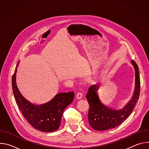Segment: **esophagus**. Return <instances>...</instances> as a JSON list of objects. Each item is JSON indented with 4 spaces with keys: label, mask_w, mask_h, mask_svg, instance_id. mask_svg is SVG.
Wrapping results in <instances>:
<instances>
[{
    "label": "esophagus",
    "mask_w": 149,
    "mask_h": 149,
    "mask_svg": "<svg viewBox=\"0 0 149 149\" xmlns=\"http://www.w3.org/2000/svg\"><path fill=\"white\" fill-rule=\"evenodd\" d=\"M82 97V94L81 93H78L77 94V95H76V97H77V99H78V100L81 99Z\"/></svg>",
    "instance_id": "obj_1"
}]
</instances>
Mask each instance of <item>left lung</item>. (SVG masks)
Returning a JSON list of instances; mask_svg holds the SVG:
<instances>
[{"label": "left lung", "mask_w": 149, "mask_h": 149, "mask_svg": "<svg viewBox=\"0 0 149 149\" xmlns=\"http://www.w3.org/2000/svg\"><path fill=\"white\" fill-rule=\"evenodd\" d=\"M131 62L135 71V88L131 100L122 109L111 108L101 102L97 93L100 84H93L89 88L86 95L90 105L88 118L89 124L93 129L105 131L114 129L121 124L132 113L139 100L140 81L137 63L133 60Z\"/></svg>", "instance_id": "8db88e82"}]
</instances>
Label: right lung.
<instances>
[{"instance_id": "1", "label": "right lung", "mask_w": 149, "mask_h": 149, "mask_svg": "<svg viewBox=\"0 0 149 149\" xmlns=\"http://www.w3.org/2000/svg\"><path fill=\"white\" fill-rule=\"evenodd\" d=\"M18 62L12 77V90L16 102L24 117L35 129L43 132H52L60 126L63 111L74 100V92L56 94L49 101L36 105L27 100L19 91L16 84Z\"/></svg>"}]
</instances>
